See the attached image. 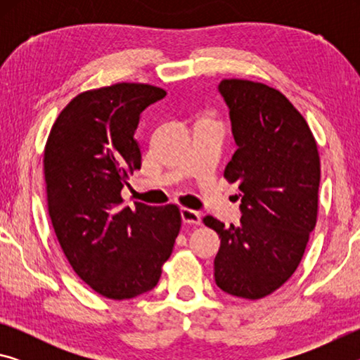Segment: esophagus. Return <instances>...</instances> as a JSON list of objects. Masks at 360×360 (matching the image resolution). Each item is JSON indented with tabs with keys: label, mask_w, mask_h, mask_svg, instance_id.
Wrapping results in <instances>:
<instances>
[{
	"label": "esophagus",
	"mask_w": 360,
	"mask_h": 360,
	"mask_svg": "<svg viewBox=\"0 0 360 360\" xmlns=\"http://www.w3.org/2000/svg\"><path fill=\"white\" fill-rule=\"evenodd\" d=\"M181 216H182V221H184L186 224L200 225V222H202V216H200L198 211H193V210H188V208H182L181 210Z\"/></svg>",
	"instance_id": "obj_1"
}]
</instances>
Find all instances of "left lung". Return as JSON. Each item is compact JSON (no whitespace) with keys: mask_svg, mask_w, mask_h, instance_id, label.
<instances>
[{"mask_svg":"<svg viewBox=\"0 0 360 360\" xmlns=\"http://www.w3.org/2000/svg\"><path fill=\"white\" fill-rule=\"evenodd\" d=\"M238 149L224 178L238 182L240 225L206 216L221 248L216 284L230 295L259 300L281 288L302 262L318 221L321 160L303 115L279 92L245 79H224Z\"/></svg>","mask_w":360,"mask_h":360,"instance_id":"obj_1","label":"left lung"}]
</instances>
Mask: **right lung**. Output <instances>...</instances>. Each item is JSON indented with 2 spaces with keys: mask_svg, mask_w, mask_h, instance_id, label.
Wrapping results in <instances>:
<instances>
[{
  "mask_svg": "<svg viewBox=\"0 0 360 360\" xmlns=\"http://www.w3.org/2000/svg\"><path fill=\"white\" fill-rule=\"evenodd\" d=\"M167 92L119 82L75 96L44 149L49 216L72 270L96 294L127 300L155 288L181 230L179 206L122 208L141 168L139 114Z\"/></svg>",
  "mask_w": 360,
  "mask_h": 360,
  "instance_id": "add662e5",
  "label": "right lung"
}]
</instances>
